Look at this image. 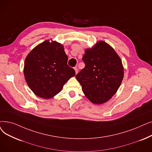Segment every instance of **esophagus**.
Wrapping results in <instances>:
<instances>
[{
    "label": "esophagus",
    "instance_id": "1",
    "mask_svg": "<svg viewBox=\"0 0 152 152\" xmlns=\"http://www.w3.org/2000/svg\"><path fill=\"white\" fill-rule=\"evenodd\" d=\"M74 69H75V70L76 74H77V72H78V69H77V67H75V68H74Z\"/></svg>",
    "mask_w": 152,
    "mask_h": 152
}]
</instances>
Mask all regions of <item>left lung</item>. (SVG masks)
<instances>
[{"label":"left lung","mask_w":152,"mask_h":152,"mask_svg":"<svg viewBox=\"0 0 152 152\" xmlns=\"http://www.w3.org/2000/svg\"><path fill=\"white\" fill-rule=\"evenodd\" d=\"M85 67L76 75L85 96L93 104L108 101L119 88L124 77L121 58L104 41L86 50Z\"/></svg>","instance_id":"1"}]
</instances>
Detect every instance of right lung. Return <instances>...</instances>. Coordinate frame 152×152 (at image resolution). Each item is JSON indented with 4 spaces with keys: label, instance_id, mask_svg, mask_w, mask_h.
Wrapping results in <instances>:
<instances>
[{
    "label": "right lung",
    "instance_id": "right-lung-1",
    "mask_svg": "<svg viewBox=\"0 0 152 152\" xmlns=\"http://www.w3.org/2000/svg\"><path fill=\"white\" fill-rule=\"evenodd\" d=\"M63 46L46 40L33 49L25 58L23 73L29 88L37 96L50 99L60 92L64 84L75 76L67 64Z\"/></svg>",
    "mask_w": 152,
    "mask_h": 152
}]
</instances>
